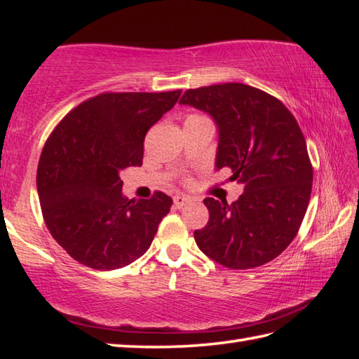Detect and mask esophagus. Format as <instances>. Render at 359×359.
Instances as JSON below:
<instances>
[{
  "label": "esophagus",
  "instance_id": "obj_1",
  "mask_svg": "<svg viewBox=\"0 0 359 359\" xmlns=\"http://www.w3.org/2000/svg\"><path fill=\"white\" fill-rule=\"evenodd\" d=\"M189 202V197L188 196H175L174 197V205H175V208H184L185 205Z\"/></svg>",
  "mask_w": 359,
  "mask_h": 359
}]
</instances>
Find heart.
I'll return each instance as SVG.
<instances>
[{"label":"heart","mask_w":359,"mask_h":359,"mask_svg":"<svg viewBox=\"0 0 359 359\" xmlns=\"http://www.w3.org/2000/svg\"><path fill=\"white\" fill-rule=\"evenodd\" d=\"M194 118H202V116H197V114H191V116H188L187 120H194ZM185 120V121H187Z\"/></svg>","instance_id":"obj_1"}]
</instances>
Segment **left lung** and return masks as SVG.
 Masks as SVG:
<instances>
[{
    "label": "left lung",
    "instance_id": "left-lung-1",
    "mask_svg": "<svg viewBox=\"0 0 359 359\" xmlns=\"http://www.w3.org/2000/svg\"><path fill=\"white\" fill-rule=\"evenodd\" d=\"M180 104L216 121V170L230 168V179L243 185L233 203L203 201L210 219L194 231L197 247L233 270L273 261L299 230L313 182L306 139L293 114L276 97L242 83L188 89Z\"/></svg>",
    "mask_w": 359,
    "mask_h": 359
}]
</instances>
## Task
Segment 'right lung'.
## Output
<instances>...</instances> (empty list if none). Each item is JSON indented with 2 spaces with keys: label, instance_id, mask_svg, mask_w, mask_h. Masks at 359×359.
<instances>
[{
  "label": "right lung",
  "instance_id": "obj_1",
  "mask_svg": "<svg viewBox=\"0 0 359 359\" xmlns=\"http://www.w3.org/2000/svg\"><path fill=\"white\" fill-rule=\"evenodd\" d=\"M182 90L104 93L83 102L46 142L36 189L46 226L75 261L117 270L147 253L172 199H126L120 172L140 166L148 129Z\"/></svg>",
  "mask_w": 359,
  "mask_h": 359
}]
</instances>
